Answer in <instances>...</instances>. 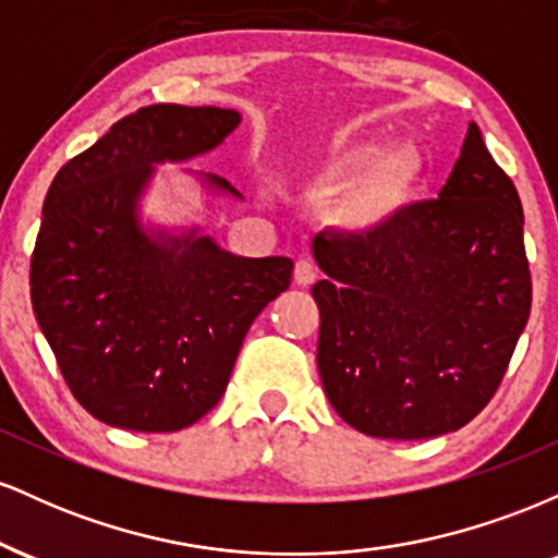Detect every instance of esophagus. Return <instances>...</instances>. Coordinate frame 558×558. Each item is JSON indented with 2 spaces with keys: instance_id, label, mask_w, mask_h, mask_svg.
<instances>
[{
  "instance_id": "esophagus-1",
  "label": "esophagus",
  "mask_w": 558,
  "mask_h": 558,
  "mask_svg": "<svg viewBox=\"0 0 558 558\" xmlns=\"http://www.w3.org/2000/svg\"><path fill=\"white\" fill-rule=\"evenodd\" d=\"M315 278H317V270L310 259H299L296 265H293V283L296 286H301V288L312 286L315 283Z\"/></svg>"
}]
</instances>
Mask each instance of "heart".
Segmentation results:
<instances>
[{"label": "heart", "mask_w": 558, "mask_h": 558, "mask_svg": "<svg viewBox=\"0 0 558 558\" xmlns=\"http://www.w3.org/2000/svg\"><path fill=\"white\" fill-rule=\"evenodd\" d=\"M422 157L414 146H380L369 138H336L310 168L312 189L332 194L336 226L373 235L393 226L422 181Z\"/></svg>", "instance_id": "1"}]
</instances>
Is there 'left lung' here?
Returning a JSON list of instances; mask_svg holds the SVG:
<instances>
[{"label":"left lung","instance_id":"left-lung-1","mask_svg":"<svg viewBox=\"0 0 558 558\" xmlns=\"http://www.w3.org/2000/svg\"><path fill=\"white\" fill-rule=\"evenodd\" d=\"M522 226L514 183L470 123L438 198L380 233L315 235L317 367L343 422L420 440L483 412L533 304Z\"/></svg>","mask_w":558,"mask_h":558}]
</instances>
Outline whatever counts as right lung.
<instances>
[{"instance_id":"1","label":"right lung","mask_w":558,"mask_h":558,"mask_svg":"<svg viewBox=\"0 0 558 558\" xmlns=\"http://www.w3.org/2000/svg\"><path fill=\"white\" fill-rule=\"evenodd\" d=\"M239 123L220 107H141L49 185L31 304L75 401L105 425L172 433L213 412L252 323L291 283L288 257H235L198 228L138 220L155 165L207 155Z\"/></svg>"}]
</instances>
